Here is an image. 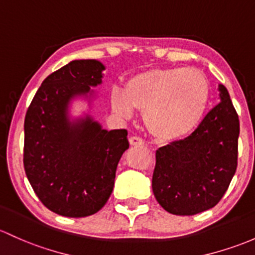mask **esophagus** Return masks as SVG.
I'll list each match as a JSON object with an SVG mask.
<instances>
[{
    "mask_svg": "<svg viewBox=\"0 0 255 255\" xmlns=\"http://www.w3.org/2000/svg\"><path fill=\"white\" fill-rule=\"evenodd\" d=\"M128 142H130L131 146H136V147H141L144 144L143 139L141 137H137V136H131V137L128 138Z\"/></svg>",
    "mask_w": 255,
    "mask_h": 255,
    "instance_id": "1",
    "label": "esophagus"
}]
</instances>
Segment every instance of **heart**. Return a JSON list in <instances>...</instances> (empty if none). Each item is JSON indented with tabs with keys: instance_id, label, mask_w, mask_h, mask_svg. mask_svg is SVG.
<instances>
[{
	"instance_id": "b5f03b06",
	"label": "heart",
	"mask_w": 255,
	"mask_h": 255,
	"mask_svg": "<svg viewBox=\"0 0 255 255\" xmlns=\"http://www.w3.org/2000/svg\"><path fill=\"white\" fill-rule=\"evenodd\" d=\"M210 100L207 76L196 68H154L131 76L125 92L114 89V113L128 119L135 109L144 112L143 122L159 141L182 139L199 127Z\"/></svg>"
}]
</instances>
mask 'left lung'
Listing matches in <instances>:
<instances>
[{"instance_id":"left-lung-1","label":"left lung","mask_w":255,"mask_h":255,"mask_svg":"<svg viewBox=\"0 0 255 255\" xmlns=\"http://www.w3.org/2000/svg\"><path fill=\"white\" fill-rule=\"evenodd\" d=\"M216 105L188 137L155 152L152 190L166 212L194 215L219 203L237 168L240 120L224 85Z\"/></svg>"}]
</instances>
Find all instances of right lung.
Here are the masks:
<instances>
[{
  "instance_id": "1",
  "label": "right lung",
  "mask_w": 255,
  "mask_h": 255,
  "mask_svg": "<svg viewBox=\"0 0 255 255\" xmlns=\"http://www.w3.org/2000/svg\"><path fill=\"white\" fill-rule=\"evenodd\" d=\"M105 65L72 61L41 84L24 122V169L32 190L51 212L84 218L111 197L118 163L128 148V131L106 130L90 113L73 118L70 106L84 98L91 108Z\"/></svg>"
}]
</instances>
